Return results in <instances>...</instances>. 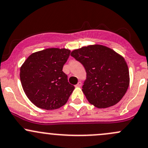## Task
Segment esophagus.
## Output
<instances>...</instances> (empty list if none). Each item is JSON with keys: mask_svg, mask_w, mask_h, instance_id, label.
Returning a JSON list of instances; mask_svg holds the SVG:
<instances>
[{"mask_svg": "<svg viewBox=\"0 0 148 148\" xmlns=\"http://www.w3.org/2000/svg\"><path fill=\"white\" fill-rule=\"evenodd\" d=\"M82 85V83L81 82H78V83H77V84L75 85L76 87H80Z\"/></svg>", "mask_w": 148, "mask_h": 148, "instance_id": "1", "label": "esophagus"}]
</instances>
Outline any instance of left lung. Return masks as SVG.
I'll list each match as a JSON object with an SVG mask.
<instances>
[{
  "label": "left lung",
  "mask_w": 148,
  "mask_h": 148,
  "mask_svg": "<svg viewBox=\"0 0 148 148\" xmlns=\"http://www.w3.org/2000/svg\"><path fill=\"white\" fill-rule=\"evenodd\" d=\"M71 55L85 67L87 79L82 90L90 104L106 108L123 98L130 84V75L121 55L98 44L75 49Z\"/></svg>",
  "instance_id": "left-lung-1"
}]
</instances>
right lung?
<instances>
[{
	"mask_svg": "<svg viewBox=\"0 0 148 148\" xmlns=\"http://www.w3.org/2000/svg\"><path fill=\"white\" fill-rule=\"evenodd\" d=\"M71 51L52 48L32 53L21 65L20 78L28 98L41 109L56 110L68 101L75 87L63 72Z\"/></svg>",
	"mask_w": 148,
	"mask_h": 148,
	"instance_id": "1",
	"label": "right lung"
}]
</instances>
